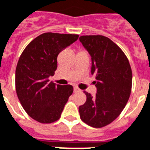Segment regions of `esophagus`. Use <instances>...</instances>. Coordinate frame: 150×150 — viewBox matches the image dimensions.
Masks as SVG:
<instances>
[{
    "mask_svg": "<svg viewBox=\"0 0 150 150\" xmlns=\"http://www.w3.org/2000/svg\"><path fill=\"white\" fill-rule=\"evenodd\" d=\"M74 92H78L81 91V89H80L79 88H77V87H74Z\"/></svg>",
    "mask_w": 150,
    "mask_h": 150,
    "instance_id": "esophagus-1",
    "label": "esophagus"
}]
</instances>
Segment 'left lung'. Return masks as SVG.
Masks as SVG:
<instances>
[{
    "label": "left lung",
    "mask_w": 150,
    "mask_h": 150,
    "mask_svg": "<svg viewBox=\"0 0 150 150\" xmlns=\"http://www.w3.org/2000/svg\"><path fill=\"white\" fill-rule=\"evenodd\" d=\"M80 42L92 57V73L97 91L92 97L84 91L86 101L79 107L81 119L101 128L121 114L132 88V70L128 58L113 41L103 35H83Z\"/></svg>",
    "instance_id": "1"
}]
</instances>
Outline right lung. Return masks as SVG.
<instances>
[{
  "mask_svg": "<svg viewBox=\"0 0 150 150\" xmlns=\"http://www.w3.org/2000/svg\"><path fill=\"white\" fill-rule=\"evenodd\" d=\"M73 34L47 32L34 39L23 50L16 69V91L28 115L41 123L60 119L69 97L74 92L70 84L49 82L54 74L58 54L77 40Z\"/></svg>",
  "mask_w": 150,
  "mask_h": 150,
  "instance_id": "1",
  "label": "right lung"
}]
</instances>
